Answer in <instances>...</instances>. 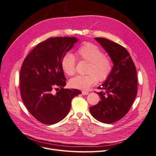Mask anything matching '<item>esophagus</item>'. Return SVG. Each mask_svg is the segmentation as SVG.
Returning <instances> with one entry per match:
<instances>
[{
    "label": "esophagus",
    "mask_w": 156,
    "mask_h": 156,
    "mask_svg": "<svg viewBox=\"0 0 156 156\" xmlns=\"http://www.w3.org/2000/svg\"><path fill=\"white\" fill-rule=\"evenodd\" d=\"M81 93H82L83 95H88V92H85V91H83Z\"/></svg>",
    "instance_id": "34e87169"
}]
</instances>
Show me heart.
Listing matches in <instances>:
<instances>
[{"label": "heart", "instance_id": "b5f03b06", "mask_svg": "<svg viewBox=\"0 0 156 156\" xmlns=\"http://www.w3.org/2000/svg\"><path fill=\"white\" fill-rule=\"evenodd\" d=\"M76 55L81 60L89 62L85 75H77L72 78L69 84L71 87L87 90L96 81L108 80L112 71L113 64L109 57L97 45L90 42L84 43L76 51ZM76 57L71 53L64 55L61 60V68L66 75L72 76L76 71Z\"/></svg>", "mask_w": 156, "mask_h": 156}]
</instances>
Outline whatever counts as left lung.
Returning <instances> with one entry per match:
<instances>
[{
  "mask_svg": "<svg viewBox=\"0 0 156 156\" xmlns=\"http://www.w3.org/2000/svg\"><path fill=\"white\" fill-rule=\"evenodd\" d=\"M110 56L114 66L110 76L98 87L101 101L90 107L92 116L104 123H112L129 111L137 94V75L135 64L126 49L104 38L96 37Z\"/></svg>",
  "mask_w": 156,
  "mask_h": 156,
  "instance_id": "obj_1",
  "label": "left lung"
}]
</instances>
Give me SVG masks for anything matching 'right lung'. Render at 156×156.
Segmentation results:
<instances>
[{
  "instance_id": "add662e5",
  "label": "right lung",
  "mask_w": 156,
  "mask_h": 156,
  "mask_svg": "<svg viewBox=\"0 0 156 156\" xmlns=\"http://www.w3.org/2000/svg\"><path fill=\"white\" fill-rule=\"evenodd\" d=\"M78 41L75 37H54L38 44L24 59L20 71V93L31 115L45 125L63 119L71 101L81 94L78 89L64 88L66 78L61 60ZM60 91L52 94L54 87Z\"/></svg>"
}]
</instances>
